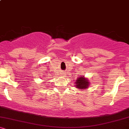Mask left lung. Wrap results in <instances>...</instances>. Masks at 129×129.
Wrapping results in <instances>:
<instances>
[{
    "mask_svg": "<svg viewBox=\"0 0 129 129\" xmlns=\"http://www.w3.org/2000/svg\"><path fill=\"white\" fill-rule=\"evenodd\" d=\"M75 86L77 88L81 90H85L88 88L89 86L90 83L88 79L87 78H85L84 76H81L77 79L75 81Z\"/></svg>",
    "mask_w": 129,
    "mask_h": 129,
    "instance_id": "left-lung-1",
    "label": "left lung"
}]
</instances>
